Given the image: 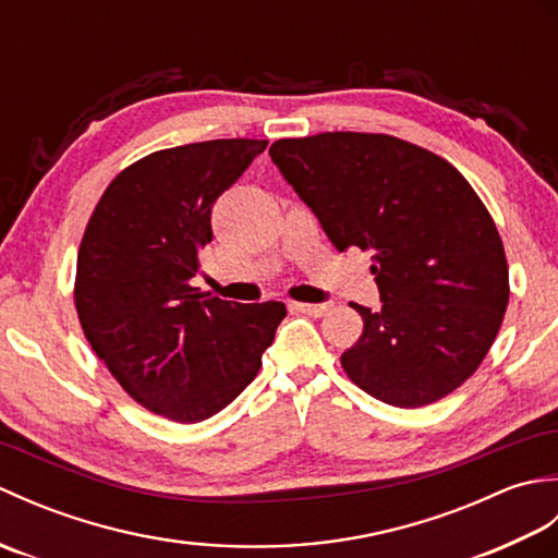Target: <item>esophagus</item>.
<instances>
[{
	"mask_svg": "<svg viewBox=\"0 0 558 558\" xmlns=\"http://www.w3.org/2000/svg\"><path fill=\"white\" fill-rule=\"evenodd\" d=\"M294 310L302 312V314H310V316H324V314H328L330 304H306V302H294Z\"/></svg>",
	"mask_w": 558,
	"mask_h": 558,
	"instance_id": "obj_1",
	"label": "esophagus"
}]
</instances>
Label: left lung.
Wrapping results in <instances>:
<instances>
[{
	"label": "left lung",
	"mask_w": 558,
	"mask_h": 558,
	"mask_svg": "<svg viewBox=\"0 0 558 558\" xmlns=\"http://www.w3.org/2000/svg\"><path fill=\"white\" fill-rule=\"evenodd\" d=\"M270 158L345 252H372L381 310L340 364L364 393L422 408L477 372L504 324L508 264L475 189L436 153L388 134L280 138Z\"/></svg>",
	"instance_id": "left-lung-1"
}]
</instances>
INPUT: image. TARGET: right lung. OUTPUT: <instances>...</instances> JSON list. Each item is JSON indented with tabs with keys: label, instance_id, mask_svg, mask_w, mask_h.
<instances>
[{
	"label": "right lung",
	"instance_id": "add662e5",
	"mask_svg": "<svg viewBox=\"0 0 558 558\" xmlns=\"http://www.w3.org/2000/svg\"><path fill=\"white\" fill-rule=\"evenodd\" d=\"M268 141L216 138L156 150L105 189L83 232L74 302L93 352L138 405L204 422L254 381L288 310L194 288L210 210Z\"/></svg>",
	"mask_w": 558,
	"mask_h": 558
}]
</instances>
